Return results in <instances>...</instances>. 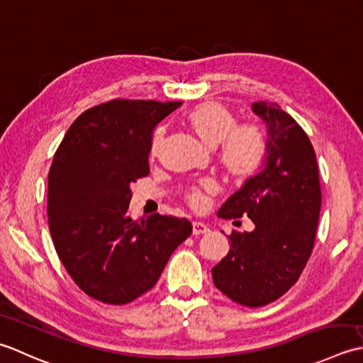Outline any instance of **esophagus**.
<instances>
[{"label":"esophagus","instance_id":"obj_1","mask_svg":"<svg viewBox=\"0 0 363 363\" xmlns=\"http://www.w3.org/2000/svg\"><path fill=\"white\" fill-rule=\"evenodd\" d=\"M206 232H210V227L203 224V223H199V220H196V223H192V235H203Z\"/></svg>","mask_w":363,"mask_h":363}]
</instances>
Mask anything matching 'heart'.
<instances>
[{
    "instance_id": "heart-1",
    "label": "heart",
    "mask_w": 363,
    "mask_h": 363,
    "mask_svg": "<svg viewBox=\"0 0 363 363\" xmlns=\"http://www.w3.org/2000/svg\"><path fill=\"white\" fill-rule=\"evenodd\" d=\"M188 123L206 149H216L220 144V166L233 179H247L260 167L266 153L263 131L254 123L235 125V114L227 106L216 101L203 103L189 114ZM162 136V128L155 133L153 153H158ZM188 202L197 208L203 203V197L199 191H191Z\"/></svg>"
}]
</instances>
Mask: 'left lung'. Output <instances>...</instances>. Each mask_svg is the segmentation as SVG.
I'll return each instance as SVG.
<instances>
[{"label": "left lung", "instance_id": "obj_1", "mask_svg": "<svg viewBox=\"0 0 363 363\" xmlns=\"http://www.w3.org/2000/svg\"><path fill=\"white\" fill-rule=\"evenodd\" d=\"M266 127L263 167L220 206L219 218L252 219L233 232L230 250L213 266V282L238 304L262 307L299 279L312 254L321 210L316 155L306 131L276 103H252Z\"/></svg>", "mask_w": 363, "mask_h": 363}]
</instances>
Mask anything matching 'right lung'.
Here are the masks:
<instances>
[{"label":"right lung","instance_id":"1","mask_svg":"<svg viewBox=\"0 0 363 363\" xmlns=\"http://www.w3.org/2000/svg\"><path fill=\"white\" fill-rule=\"evenodd\" d=\"M182 101L113 100L81 114L48 174V225L59 260L81 290L106 304L135 301L158 282L188 238V219L128 214L131 183L150 172L157 125Z\"/></svg>","mask_w":363,"mask_h":363}]
</instances>
